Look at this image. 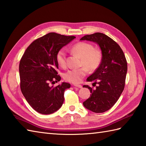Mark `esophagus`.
<instances>
[{"label": "esophagus", "instance_id": "34e87169", "mask_svg": "<svg viewBox=\"0 0 146 146\" xmlns=\"http://www.w3.org/2000/svg\"><path fill=\"white\" fill-rule=\"evenodd\" d=\"M74 86H76V87H78L80 88H81L82 87V86L81 85H74Z\"/></svg>", "mask_w": 146, "mask_h": 146}]
</instances>
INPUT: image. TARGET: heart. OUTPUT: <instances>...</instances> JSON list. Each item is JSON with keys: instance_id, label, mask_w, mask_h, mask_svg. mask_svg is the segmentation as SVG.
I'll return each mask as SVG.
<instances>
[{"instance_id": "b5f03b06", "label": "heart", "mask_w": 146, "mask_h": 146, "mask_svg": "<svg viewBox=\"0 0 146 146\" xmlns=\"http://www.w3.org/2000/svg\"><path fill=\"white\" fill-rule=\"evenodd\" d=\"M71 51L81 58L80 65L83 67L78 69L68 70L63 75L64 80L70 83H78L87 75L88 70L94 71L100 66L102 60L100 50L94 48V46L86 42H78L71 46ZM56 60L59 66H66V53L64 49L58 50L56 54ZM86 67H85L84 66Z\"/></svg>"}]
</instances>
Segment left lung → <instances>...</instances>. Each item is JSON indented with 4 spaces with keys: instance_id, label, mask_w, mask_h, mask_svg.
<instances>
[{
    "instance_id": "1",
    "label": "left lung",
    "mask_w": 146,
    "mask_h": 146,
    "mask_svg": "<svg viewBox=\"0 0 146 146\" xmlns=\"http://www.w3.org/2000/svg\"><path fill=\"white\" fill-rule=\"evenodd\" d=\"M80 40L95 42L101 49L102 60L100 66L86 79L98 86L93 89L83 85L90 90L91 94L83 104L94 112L103 113L113 106L124 89L127 71L126 58L120 46L103 33L86 35Z\"/></svg>"
}]
</instances>
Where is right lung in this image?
Listing matches in <instances>:
<instances>
[{
  "label": "right lung",
  "instance_id": "1",
  "mask_svg": "<svg viewBox=\"0 0 146 146\" xmlns=\"http://www.w3.org/2000/svg\"><path fill=\"white\" fill-rule=\"evenodd\" d=\"M75 38L49 33L34 41L21 59L22 94L33 109L40 113H54L63 104L64 93L70 88V83L63 82L56 86L49 84L61 80L56 71V52Z\"/></svg>",
  "mask_w": 146,
  "mask_h": 146
}]
</instances>
